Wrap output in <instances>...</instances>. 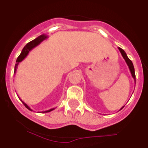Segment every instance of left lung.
Returning <instances> with one entry per match:
<instances>
[{"label":"left lung","mask_w":148,"mask_h":148,"mask_svg":"<svg viewBox=\"0 0 148 148\" xmlns=\"http://www.w3.org/2000/svg\"><path fill=\"white\" fill-rule=\"evenodd\" d=\"M118 49H119L120 52H121V55H122L123 58L124 60H125V63H127V65H128V68H129V70H130V71H131V74H132V77H133L134 80L135 84H136V76H135L134 67L133 63H132V60H130V59L128 58V56H127V55H126V53H125V51H124L123 49H121V48H120V47H118ZM123 108V107L122 108H121V110H122Z\"/></svg>","instance_id":"8db88e82"}]
</instances>
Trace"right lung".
<instances>
[{
    "instance_id": "right-lung-1",
    "label": "right lung",
    "mask_w": 148,
    "mask_h": 148,
    "mask_svg": "<svg viewBox=\"0 0 148 148\" xmlns=\"http://www.w3.org/2000/svg\"><path fill=\"white\" fill-rule=\"evenodd\" d=\"M47 38H48V36L45 35V34H42V35L38 36L36 38H35V39L33 40V41H30L29 43H27V45L24 47V48H23V50H22L21 53H20V55H19V57L17 58V59H16V63L15 64V67H14V74L16 73V69H17V66H18V64H19V63H20L21 61H23V60L25 58L26 56L27 55V54L29 53V52H30L31 49H34V48L36 47V46H38V45H39L41 41H43L45 39H46ZM19 99H20V98H19ZM22 102H23V104H24L25 107L26 108L28 109V110H30V111H33V110H31V109H30V107H29L28 106H27V104L25 103V102H23V101H22ZM55 108H52V109H50V110H46V111L41 112H49L52 111V110H55Z\"/></svg>"
}]
</instances>
